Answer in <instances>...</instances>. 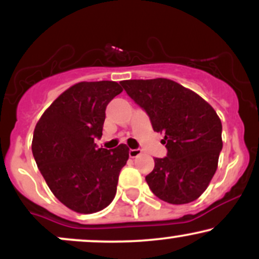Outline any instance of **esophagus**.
Segmentation results:
<instances>
[{"instance_id":"1","label":"esophagus","mask_w":259,"mask_h":259,"mask_svg":"<svg viewBox=\"0 0 259 259\" xmlns=\"http://www.w3.org/2000/svg\"><path fill=\"white\" fill-rule=\"evenodd\" d=\"M141 153H142V151L139 150V148L138 150H130L129 151V156L132 157V158H136V157H139Z\"/></svg>"}]
</instances>
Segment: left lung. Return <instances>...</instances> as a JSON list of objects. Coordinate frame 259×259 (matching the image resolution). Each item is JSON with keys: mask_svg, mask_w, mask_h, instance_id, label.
<instances>
[{"mask_svg": "<svg viewBox=\"0 0 259 259\" xmlns=\"http://www.w3.org/2000/svg\"><path fill=\"white\" fill-rule=\"evenodd\" d=\"M121 86L147 112L154 132L164 134L168 153L154 159L146 177L162 201L185 204L206 191L223 147L222 121L213 107L170 79L123 80Z\"/></svg>", "mask_w": 259, "mask_h": 259, "instance_id": "left-lung-1", "label": "left lung"}]
</instances>
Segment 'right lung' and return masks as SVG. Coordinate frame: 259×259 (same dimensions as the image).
Returning <instances> with one entry per match:
<instances>
[{"instance_id":"obj_1","label":"right lung","mask_w":259,"mask_h":259,"mask_svg":"<svg viewBox=\"0 0 259 259\" xmlns=\"http://www.w3.org/2000/svg\"><path fill=\"white\" fill-rule=\"evenodd\" d=\"M123 91L115 81H81L70 86L38 119L31 150L52 194L65 207L82 214L106 208L117 192L129 148H97L106 107Z\"/></svg>"}]
</instances>
